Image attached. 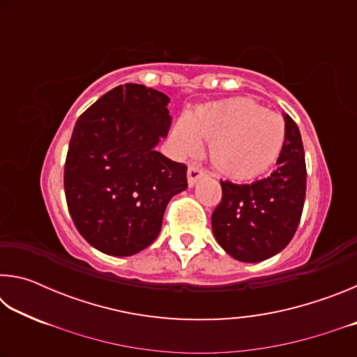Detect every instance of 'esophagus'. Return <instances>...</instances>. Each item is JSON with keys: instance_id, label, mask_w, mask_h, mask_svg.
<instances>
[{"instance_id": "34e87169", "label": "esophagus", "mask_w": 357, "mask_h": 357, "mask_svg": "<svg viewBox=\"0 0 357 357\" xmlns=\"http://www.w3.org/2000/svg\"><path fill=\"white\" fill-rule=\"evenodd\" d=\"M204 174H206V170H204L203 167L195 165V164H190L189 168H187V183H189V185L192 187L193 184L197 183L198 179H200L202 176H204Z\"/></svg>"}]
</instances>
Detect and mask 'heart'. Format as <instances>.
<instances>
[{
	"mask_svg": "<svg viewBox=\"0 0 357 357\" xmlns=\"http://www.w3.org/2000/svg\"><path fill=\"white\" fill-rule=\"evenodd\" d=\"M173 144L181 154L209 142V155L222 173L236 179L259 176L285 146V121L252 99L239 98L200 105L174 126Z\"/></svg>",
	"mask_w": 357,
	"mask_h": 357,
	"instance_id": "obj_1",
	"label": "heart"
}]
</instances>
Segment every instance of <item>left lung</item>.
I'll use <instances>...</instances> for the list:
<instances>
[{
	"mask_svg": "<svg viewBox=\"0 0 357 357\" xmlns=\"http://www.w3.org/2000/svg\"><path fill=\"white\" fill-rule=\"evenodd\" d=\"M287 140L277 168L252 184L220 181L222 200L213 213V233L228 255L258 263L282 252L298 229L305 200V154L301 132L285 114Z\"/></svg>",
	"mask_w": 357,
	"mask_h": 357,
	"instance_id": "obj_1",
	"label": "left lung"
}]
</instances>
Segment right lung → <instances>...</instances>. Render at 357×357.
Listing matches in <instances>:
<instances>
[{"mask_svg": "<svg viewBox=\"0 0 357 357\" xmlns=\"http://www.w3.org/2000/svg\"><path fill=\"white\" fill-rule=\"evenodd\" d=\"M164 93L126 83L77 119L64 192L78 233L113 257L135 255L157 238L168 202L187 189V167L155 151L172 126Z\"/></svg>", "mask_w": 357, "mask_h": 357, "instance_id": "add662e5", "label": "right lung"}]
</instances>
